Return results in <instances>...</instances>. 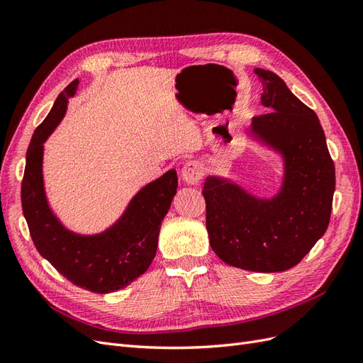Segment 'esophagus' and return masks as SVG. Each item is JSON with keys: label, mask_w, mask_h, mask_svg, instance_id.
I'll return each instance as SVG.
<instances>
[{"label": "esophagus", "mask_w": 363, "mask_h": 363, "mask_svg": "<svg viewBox=\"0 0 363 363\" xmlns=\"http://www.w3.org/2000/svg\"><path fill=\"white\" fill-rule=\"evenodd\" d=\"M203 177V168L199 162L189 160L183 164L182 169V180L186 184H196Z\"/></svg>", "instance_id": "34e87169"}]
</instances>
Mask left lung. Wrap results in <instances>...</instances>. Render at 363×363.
I'll return each instance as SVG.
<instances>
[{
	"label": "left lung",
	"instance_id": "1",
	"mask_svg": "<svg viewBox=\"0 0 363 363\" xmlns=\"http://www.w3.org/2000/svg\"><path fill=\"white\" fill-rule=\"evenodd\" d=\"M260 101L269 112L255 116L250 135L283 157L284 175L272 199H259L235 182H204L206 227L216 256L240 269L279 272L295 267L330 223L335 164L316 113L277 74L256 68Z\"/></svg>",
	"mask_w": 363,
	"mask_h": 363
}]
</instances>
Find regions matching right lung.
I'll return each mask as SVG.
<instances>
[{
    "mask_svg": "<svg viewBox=\"0 0 363 363\" xmlns=\"http://www.w3.org/2000/svg\"><path fill=\"white\" fill-rule=\"evenodd\" d=\"M79 80L67 86L35 130L27 150L21 186L23 212L35 247L65 279L96 294L123 289L144 274L157 251L160 224L177 192V172L169 169L144 186L118 221L98 235H79L52 213L43 188V142L59 125Z\"/></svg>",
    "mask_w": 363,
    "mask_h": 363,
    "instance_id": "add662e5",
    "label": "right lung"
}]
</instances>
